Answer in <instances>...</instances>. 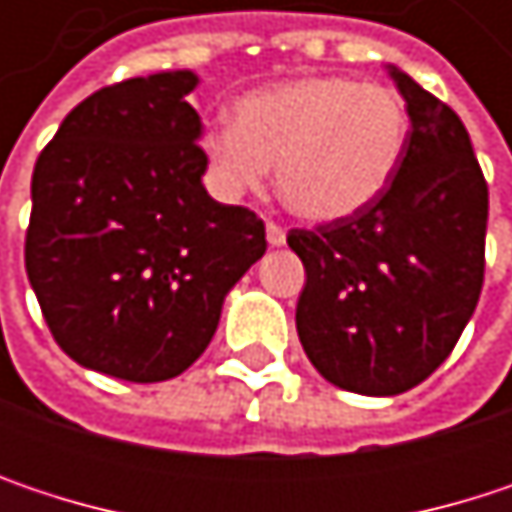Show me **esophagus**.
<instances>
[{
	"label": "esophagus",
	"mask_w": 512,
	"mask_h": 512,
	"mask_svg": "<svg viewBox=\"0 0 512 512\" xmlns=\"http://www.w3.org/2000/svg\"><path fill=\"white\" fill-rule=\"evenodd\" d=\"M266 243H269V246H275V249H278V246H284V243H287L284 228H281V225H275V222H269V225H266Z\"/></svg>",
	"instance_id": "esophagus-1"
}]
</instances>
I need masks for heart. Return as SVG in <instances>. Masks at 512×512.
I'll use <instances>...</instances> for the list:
<instances>
[{"mask_svg": "<svg viewBox=\"0 0 512 512\" xmlns=\"http://www.w3.org/2000/svg\"><path fill=\"white\" fill-rule=\"evenodd\" d=\"M403 97L347 76H296L249 91L234 124L207 133L204 151L231 192L257 189L275 162L278 198L308 222H344L391 183L409 142Z\"/></svg>", "mask_w": 512, "mask_h": 512, "instance_id": "b5f03b06", "label": "heart"}]
</instances>
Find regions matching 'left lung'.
<instances>
[{
	"mask_svg": "<svg viewBox=\"0 0 512 512\" xmlns=\"http://www.w3.org/2000/svg\"><path fill=\"white\" fill-rule=\"evenodd\" d=\"M409 142L388 189L353 219L293 228L305 266L296 332L323 379L391 397L457 347L483 287L489 189L460 115L391 67Z\"/></svg>",
	"mask_w": 512,
	"mask_h": 512,
	"instance_id": "1",
	"label": "left lung"
}]
</instances>
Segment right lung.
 Instances as JSON below:
<instances>
[{
  "label": "right lung",
  "instance_id": "add662e5",
  "mask_svg": "<svg viewBox=\"0 0 512 512\" xmlns=\"http://www.w3.org/2000/svg\"><path fill=\"white\" fill-rule=\"evenodd\" d=\"M192 70L85 97L32 174L26 272L55 344L82 367L162 382L216 335L222 302L266 252L263 222L201 174Z\"/></svg>",
  "mask_w": 512,
  "mask_h": 512
}]
</instances>
